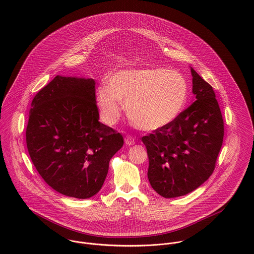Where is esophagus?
<instances>
[{"label": "esophagus", "instance_id": "34e87169", "mask_svg": "<svg viewBox=\"0 0 254 254\" xmlns=\"http://www.w3.org/2000/svg\"><path fill=\"white\" fill-rule=\"evenodd\" d=\"M125 144L127 145H135V139L131 136H127L125 138Z\"/></svg>", "mask_w": 254, "mask_h": 254}]
</instances>
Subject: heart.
<instances>
[{"label":"heart","mask_w":254,"mask_h":254,"mask_svg":"<svg viewBox=\"0 0 254 254\" xmlns=\"http://www.w3.org/2000/svg\"><path fill=\"white\" fill-rule=\"evenodd\" d=\"M189 97V83L181 73L159 67L112 73L108 85H101L96 92L105 123L113 125L118 121L122 100L131 122L146 131L175 122L186 109Z\"/></svg>","instance_id":"heart-1"}]
</instances>
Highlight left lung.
Masks as SVG:
<instances>
[{"label": "left lung", "mask_w": 254, "mask_h": 254, "mask_svg": "<svg viewBox=\"0 0 254 254\" xmlns=\"http://www.w3.org/2000/svg\"><path fill=\"white\" fill-rule=\"evenodd\" d=\"M195 101L171 125L142 138L148 155L147 178L166 198L185 195L213 173L224 138V121L211 85L192 68Z\"/></svg>", "instance_id": "left-lung-1"}]
</instances>
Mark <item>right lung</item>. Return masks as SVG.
<instances>
[{"label": "right lung", "mask_w": 254, "mask_h": 254, "mask_svg": "<svg viewBox=\"0 0 254 254\" xmlns=\"http://www.w3.org/2000/svg\"><path fill=\"white\" fill-rule=\"evenodd\" d=\"M93 79L56 76L34 97L26 145L35 168L62 194L89 198L103 187L120 133L99 121Z\"/></svg>", "instance_id": "right-lung-1"}]
</instances>
